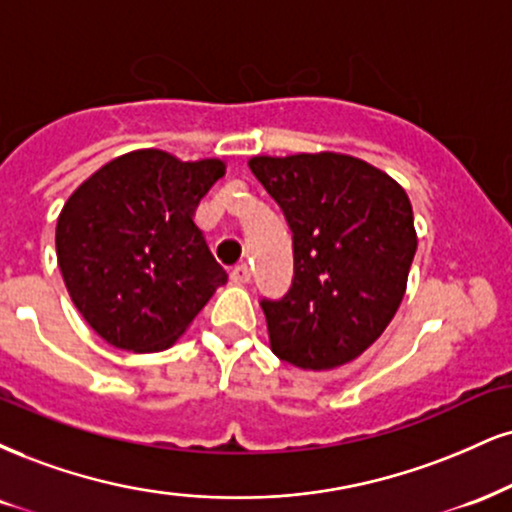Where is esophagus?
<instances>
[{
  "label": "esophagus",
  "mask_w": 512,
  "mask_h": 512,
  "mask_svg": "<svg viewBox=\"0 0 512 512\" xmlns=\"http://www.w3.org/2000/svg\"><path fill=\"white\" fill-rule=\"evenodd\" d=\"M250 267L248 264H238V267L231 269V281L233 283H248L250 281Z\"/></svg>",
  "instance_id": "1"
}]
</instances>
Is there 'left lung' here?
I'll return each instance as SVG.
<instances>
[{
	"mask_svg": "<svg viewBox=\"0 0 512 512\" xmlns=\"http://www.w3.org/2000/svg\"><path fill=\"white\" fill-rule=\"evenodd\" d=\"M250 171L293 231V283L262 300L274 355L336 369L372 346L396 315L417 250L405 190L338 152L252 157Z\"/></svg>",
	"mask_w": 512,
	"mask_h": 512,
	"instance_id": "8db88e82",
	"label": "left lung"
}]
</instances>
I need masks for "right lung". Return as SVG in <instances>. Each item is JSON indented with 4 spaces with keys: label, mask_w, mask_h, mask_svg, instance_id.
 <instances>
[{
    "label": "right lung",
    "mask_w": 512,
    "mask_h": 512,
    "mask_svg": "<svg viewBox=\"0 0 512 512\" xmlns=\"http://www.w3.org/2000/svg\"><path fill=\"white\" fill-rule=\"evenodd\" d=\"M224 174L221 159L135 150L66 200L57 219L61 276L85 322L114 348H171L229 279L193 221Z\"/></svg>",
    "instance_id": "obj_1"
}]
</instances>
